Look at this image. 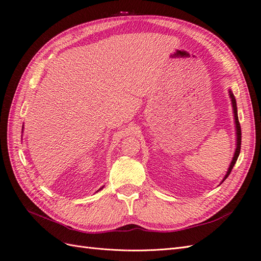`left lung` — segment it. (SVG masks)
I'll return each instance as SVG.
<instances>
[{
	"mask_svg": "<svg viewBox=\"0 0 261 261\" xmlns=\"http://www.w3.org/2000/svg\"><path fill=\"white\" fill-rule=\"evenodd\" d=\"M229 95H230V98H231V104H233V109H234V116H235V123H236V134H237V147H236V150H235V154L233 157V160H231L230 163V166L228 168V171L226 173V175H225L224 180H226V178L229 175L231 169H233V167L235 166L236 161H237V158L239 156V152H241V145H242V129H241V124H239V121H238V115H237V107H236V100L235 97L233 95V93L230 92L229 91ZM222 181V182H223Z\"/></svg>",
	"mask_w": 261,
	"mask_h": 261,
	"instance_id": "obj_1",
	"label": "left lung"
}]
</instances>
